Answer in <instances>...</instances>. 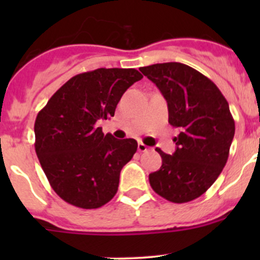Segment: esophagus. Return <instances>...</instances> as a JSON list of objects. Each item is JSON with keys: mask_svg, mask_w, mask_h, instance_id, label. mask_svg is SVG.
<instances>
[{"mask_svg": "<svg viewBox=\"0 0 260 260\" xmlns=\"http://www.w3.org/2000/svg\"><path fill=\"white\" fill-rule=\"evenodd\" d=\"M148 149H149V147H147L145 143H142V142L138 143V151L140 152H147Z\"/></svg>", "mask_w": 260, "mask_h": 260, "instance_id": "34e87169", "label": "esophagus"}]
</instances>
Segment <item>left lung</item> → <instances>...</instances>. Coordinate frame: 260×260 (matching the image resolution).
Segmentation results:
<instances>
[{"mask_svg": "<svg viewBox=\"0 0 260 260\" xmlns=\"http://www.w3.org/2000/svg\"><path fill=\"white\" fill-rule=\"evenodd\" d=\"M167 101L169 123L179 128L176 151L162 157L158 171L149 174L156 193L175 204L200 198L216 181L229 157L235 122L216 85L188 65L164 62L141 68Z\"/></svg>", "mask_w": 260, "mask_h": 260, "instance_id": "1", "label": "left lung"}]
</instances>
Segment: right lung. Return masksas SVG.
<instances>
[{
  "instance_id": "1",
  "label": "right lung",
  "mask_w": 260,
  "mask_h": 260,
  "mask_svg": "<svg viewBox=\"0 0 260 260\" xmlns=\"http://www.w3.org/2000/svg\"><path fill=\"white\" fill-rule=\"evenodd\" d=\"M143 75L136 69L91 70L55 91L35 120V151L52 190L80 209L114 198L120 170L137 151L133 138L117 140L98 127L113 117L123 93Z\"/></svg>"
}]
</instances>
